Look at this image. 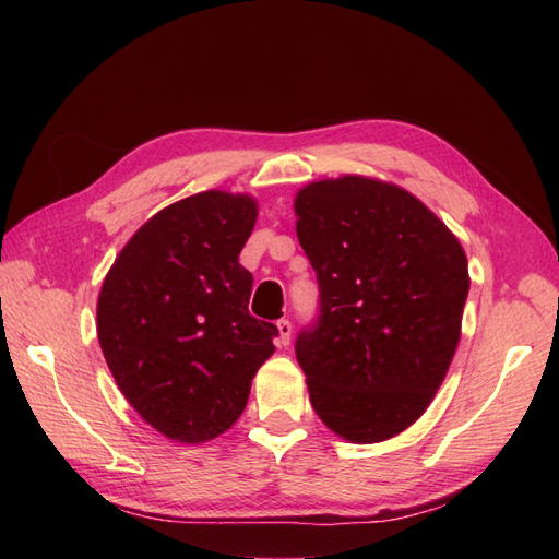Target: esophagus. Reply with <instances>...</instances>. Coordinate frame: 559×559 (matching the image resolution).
I'll use <instances>...</instances> for the list:
<instances>
[{"label": "esophagus", "instance_id": "obj_1", "mask_svg": "<svg viewBox=\"0 0 559 559\" xmlns=\"http://www.w3.org/2000/svg\"><path fill=\"white\" fill-rule=\"evenodd\" d=\"M276 329H278V346H290V336H293V324L288 322V319H278L276 322Z\"/></svg>", "mask_w": 559, "mask_h": 559}]
</instances>
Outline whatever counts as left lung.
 <instances>
[{
	"label": "left lung",
	"instance_id": "8db88e82",
	"mask_svg": "<svg viewBox=\"0 0 559 559\" xmlns=\"http://www.w3.org/2000/svg\"><path fill=\"white\" fill-rule=\"evenodd\" d=\"M319 322L295 355L312 408L355 444L396 437L430 406L461 338L468 259L418 197L343 175L295 194Z\"/></svg>",
	"mask_w": 559,
	"mask_h": 559
}]
</instances>
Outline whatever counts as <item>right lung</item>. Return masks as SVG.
Segmentation results:
<instances>
[{
	"mask_svg": "<svg viewBox=\"0 0 559 559\" xmlns=\"http://www.w3.org/2000/svg\"><path fill=\"white\" fill-rule=\"evenodd\" d=\"M257 199L209 189L165 206L117 254L98 295V341L153 430L201 444L240 418L278 329L249 314L240 252Z\"/></svg>",
	"mask_w": 559,
	"mask_h": 559,
	"instance_id": "obj_1",
	"label": "right lung"
}]
</instances>
